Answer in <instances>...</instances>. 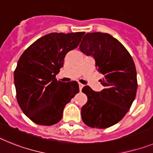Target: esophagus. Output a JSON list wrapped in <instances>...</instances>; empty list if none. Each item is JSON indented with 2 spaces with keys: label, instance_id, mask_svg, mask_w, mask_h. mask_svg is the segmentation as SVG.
<instances>
[{
  "label": "esophagus",
  "instance_id": "esophagus-1",
  "mask_svg": "<svg viewBox=\"0 0 153 153\" xmlns=\"http://www.w3.org/2000/svg\"><path fill=\"white\" fill-rule=\"evenodd\" d=\"M83 87H84V85H82V83H79V88H80V91L82 89Z\"/></svg>",
  "mask_w": 153,
  "mask_h": 153
}]
</instances>
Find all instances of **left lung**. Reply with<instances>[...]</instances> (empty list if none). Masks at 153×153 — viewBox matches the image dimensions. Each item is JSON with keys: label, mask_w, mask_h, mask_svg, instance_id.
I'll use <instances>...</instances> for the list:
<instances>
[{"label": "left lung", "mask_w": 153, "mask_h": 153, "mask_svg": "<svg viewBox=\"0 0 153 153\" xmlns=\"http://www.w3.org/2000/svg\"><path fill=\"white\" fill-rule=\"evenodd\" d=\"M79 50L95 58L104 88L84 86L88 101L82 108V121L90 128H106L120 121L134 101L138 82L135 65L127 49L108 33H86Z\"/></svg>", "instance_id": "obj_1"}]
</instances>
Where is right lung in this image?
Returning a JSON list of instances; mask_svg holds the SVG:
<instances>
[{"mask_svg": "<svg viewBox=\"0 0 153 153\" xmlns=\"http://www.w3.org/2000/svg\"><path fill=\"white\" fill-rule=\"evenodd\" d=\"M84 34L50 33L31 44L19 58L14 73L16 98L23 113L36 124L58 123L65 105L79 92L77 82H61L56 74L67 53L79 46Z\"/></svg>", "mask_w": 153, "mask_h": 153, "instance_id": "obj_1", "label": "right lung"}]
</instances>
